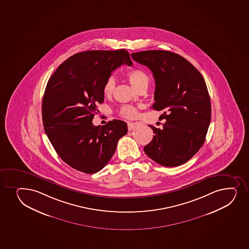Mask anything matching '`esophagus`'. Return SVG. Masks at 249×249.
<instances>
[{
    "instance_id": "34e87169",
    "label": "esophagus",
    "mask_w": 249,
    "mask_h": 249,
    "mask_svg": "<svg viewBox=\"0 0 249 249\" xmlns=\"http://www.w3.org/2000/svg\"><path fill=\"white\" fill-rule=\"evenodd\" d=\"M127 127H128L129 131H131L134 127V123L129 122V123H127Z\"/></svg>"
}]
</instances>
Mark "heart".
<instances>
[{
    "label": "heart",
    "instance_id": "1",
    "mask_svg": "<svg viewBox=\"0 0 249 249\" xmlns=\"http://www.w3.org/2000/svg\"><path fill=\"white\" fill-rule=\"evenodd\" d=\"M126 77L129 81L137 89V90L147 89L151 83V77L148 73L142 69H134L126 73ZM116 87V80L113 76H109L106 78L103 86V92L105 96H111L114 92ZM119 115L123 118L127 119H133L137 118L138 115V110L136 107L131 105H125L122 107L119 110Z\"/></svg>",
    "mask_w": 249,
    "mask_h": 249
}]
</instances>
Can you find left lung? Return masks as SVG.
<instances>
[{"label":"left lung","instance_id":"left-lung-1","mask_svg":"<svg viewBox=\"0 0 249 249\" xmlns=\"http://www.w3.org/2000/svg\"><path fill=\"white\" fill-rule=\"evenodd\" d=\"M131 58L151 70L155 78L152 108L163 110V128L150 125L153 139L145 153L160 165L175 167L198 152L211 119L210 94L201 73L182 56L166 51L132 53Z\"/></svg>","mask_w":249,"mask_h":249}]
</instances>
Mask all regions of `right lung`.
<instances>
[{
	"instance_id": "obj_1",
	"label": "right lung",
	"mask_w": 249,
	"mask_h": 249,
	"mask_svg": "<svg viewBox=\"0 0 249 249\" xmlns=\"http://www.w3.org/2000/svg\"><path fill=\"white\" fill-rule=\"evenodd\" d=\"M131 66L128 52L90 51L75 53L59 65L45 88L42 120L49 140L66 164L84 173L101 171L111 160L127 125L121 120L93 126L103 86L112 71Z\"/></svg>"
}]
</instances>
